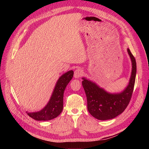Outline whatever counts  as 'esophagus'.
I'll return each mask as SVG.
<instances>
[{
    "instance_id": "obj_1",
    "label": "esophagus",
    "mask_w": 149,
    "mask_h": 149,
    "mask_svg": "<svg viewBox=\"0 0 149 149\" xmlns=\"http://www.w3.org/2000/svg\"><path fill=\"white\" fill-rule=\"evenodd\" d=\"M83 70L80 68L76 69L74 72V77L75 78H79L83 74Z\"/></svg>"
}]
</instances>
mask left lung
Wrapping results in <instances>:
<instances>
[{"label": "left lung", "instance_id": "left-lung-1", "mask_svg": "<svg viewBox=\"0 0 149 149\" xmlns=\"http://www.w3.org/2000/svg\"><path fill=\"white\" fill-rule=\"evenodd\" d=\"M132 63V71L129 84L123 91L111 93L92 81L82 78V85L86 95L88 110L94 118L105 120L115 118L127 107L133 93L136 76V59L127 48Z\"/></svg>", "mask_w": 149, "mask_h": 149}]
</instances>
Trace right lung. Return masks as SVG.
Returning a JSON list of instances; mask_svg holds the SVG:
<instances>
[{"label": "right lung", "instance_id": "right-lung-1", "mask_svg": "<svg viewBox=\"0 0 149 149\" xmlns=\"http://www.w3.org/2000/svg\"><path fill=\"white\" fill-rule=\"evenodd\" d=\"M73 71L70 70L62 74L54 88L49 101L42 110L29 112L27 114L36 120H49L56 118L63 109V94L68 84L73 76Z\"/></svg>", "mask_w": 149, "mask_h": 149}]
</instances>
